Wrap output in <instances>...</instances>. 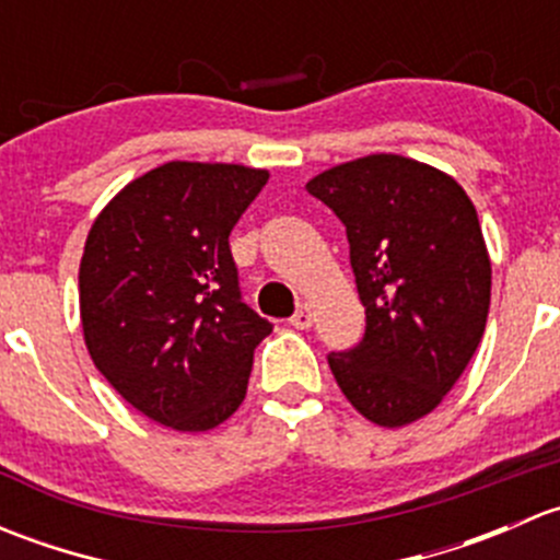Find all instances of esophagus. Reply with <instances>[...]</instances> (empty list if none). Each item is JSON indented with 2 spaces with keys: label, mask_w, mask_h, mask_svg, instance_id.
<instances>
[{
  "label": "esophagus",
  "mask_w": 560,
  "mask_h": 560,
  "mask_svg": "<svg viewBox=\"0 0 560 560\" xmlns=\"http://www.w3.org/2000/svg\"><path fill=\"white\" fill-rule=\"evenodd\" d=\"M290 325L298 327V330H306V327H312L314 325L312 303H303V306L295 312V316H292V319H290Z\"/></svg>",
  "instance_id": "1"
}]
</instances>
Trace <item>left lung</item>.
<instances>
[{"instance_id": "1", "label": "left lung", "mask_w": 560, "mask_h": 560, "mask_svg": "<svg viewBox=\"0 0 560 560\" xmlns=\"http://www.w3.org/2000/svg\"><path fill=\"white\" fill-rule=\"evenodd\" d=\"M308 195L347 228L365 336L327 354L349 404L382 428L431 415L466 371L490 312L477 208L439 167L369 154L314 175Z\"/></svg>"}]
</instances>
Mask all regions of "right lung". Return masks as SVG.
<instances>
[{"label": "right lung", "instance_id": "add662e5", "mask_svg": "<svg viewBox=\"0 0 560 560\" xmlns=\"http://www.w3.org/2000/svg\"><path fill=\"white\" fill-rule=\"evenodd\" d=\"M262 167L173 160L97 213L78 270L83 341L140 415L178 433L222 425L246 398L273 325L241 303L230 233Z\"/></svg>", "mask_w": 560, "mask_h": 560}]
</instances>
